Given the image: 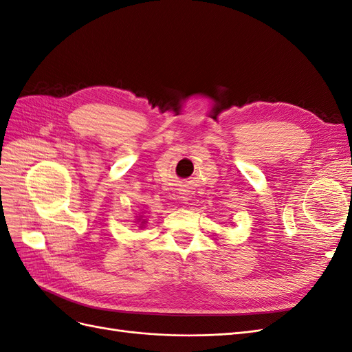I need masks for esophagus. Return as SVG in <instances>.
<instances>
[{
	"label": "esophagus",
	"instance_id": "obj_1",
	"mask_svg": "<svg viewBox=\"0 0 352 352\" xmlns=\"http://www.w3.org/2000/svg\"><path fill=\"white\" fill-rule=\"evenodd\" d=\"M180 198H182V199H184V201H186V199H188V197H186V195H185V194H184V197H180Z\"/></svg>",
	"mask_w": 352,
	"mask_h": 352
}]
</instances>
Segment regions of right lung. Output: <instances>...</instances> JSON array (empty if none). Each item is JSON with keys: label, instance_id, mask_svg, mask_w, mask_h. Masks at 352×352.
Segmentation results:
<instances>
[{"label": "right lung", "instance_id": "1", "mask_svg": "<svg viewBox=\"0 0 352 352\" xmlns=\"http://www.w3.org/2000/svg\"><path fill=\"white\" fill-rule=\"evenodd\" d=\"M135 223H136V225H140V228H141V229H142V228H145L146 219L144 217V212H142V211L140 212V216H135Z\"/></svg>", "mask_w": 352, "mask_h": 352}]
</instances>
